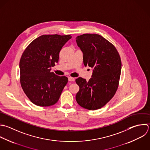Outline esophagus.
Returning <instances> with one entry per match:
<instances>
[{
    "instance_id": "esophagus-1",
    "label": "esophagus",
    "mask_w": 150,
    "mask_h": 150,
    "mask_svg": "<svg viewBox=\"0 0 150 150\" xmlns=\"http://www.w3.org/2000/svg\"><path fill=\"white\" fill-rule=\"evenodd\" d=\"M75 80V79L74 78H72V77H69L68 78V81H71V82H74Z\"/></svg>"
}]
</instances>
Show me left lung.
Instances as JSON below:
<instances>
[{
    "label": "left lung",
    "instance_id": "8db88e82",
    "mask_svg": "<svg viewBox=\"0 0 150 150\" xmlns=\"http://www.w3.org/2000/svg\"><path fill=\"white\" fill-rule=\"evenodd\" d=\"M83 53V64L92 68L87 81L79 77L76 100L81 107L95 110L104 106L115 95L119 85L122 62L115 46L101 35L84 34L76 37Z\"/></svg>",
    "mask_w": 150,
    "mask_h": 150
}]
</instances>
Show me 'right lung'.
Segmentation results:
<instances>
[{
	"mask_svg": "<svg viewBox=\"0 0 150 150\" xmlns=\"http://www.w3.org/2000/svg\"><path fill=\"white\" fill-rule=\"evenodd\" d=\"M71 38L70 35H42L23 52L19 64L20 83L34 105L50 106L59 100L68 79L51 72V69L58 62L62 47Z\"/></svg>",
	"mask_w": 150,
	"mask_h": 150,
	"instance_id": "obj_1",
	"label": "right lung"
}]
</instances>
